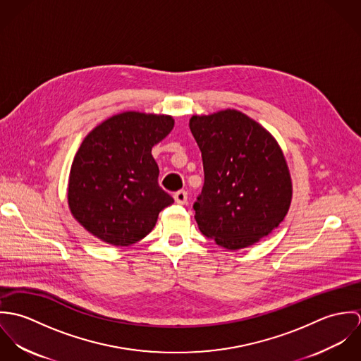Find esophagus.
<instances>
[{"mask_svg": "<svg viewBox=\"0 0 361 361\" xmlns=\"http://www.w3.org/2000/svg\"><path fill=\"white\" fill-rule=\"evenodd\" d=\"M173 199L178 204H186L188 203V193L185 190H179L173 195Z\"/></svg>", "mask_w": 361, "mask_h": 361, "instance_id": "obj_1", "label": "esophagus"}]
</instances>
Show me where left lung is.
<instances>
[{"label": "left lung", "mask_w": 361, "mask_h": 361, "mask_svg": "<svg viewBox=\"0 0 361 361\" xmlns=\"http://www.w3.org/2000/svg\"><path fill=\"white\" fill-rule=\"evenodd\" d=\"M204 186L195 203L199 229L218 246L240 250L268 236L292 203V178L275 137L238 109L193 115Z\"/></svg>", "instance_id": "1"}]
</instances>
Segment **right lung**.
<instances>
[{
	"label": "right lung",
	"instance_id": "1",
	"mask_svg": "<svg viewBox=\"0 0 361 361\" xmlns=\"http://www.w3.org/2000/svg\"><path fill=\"white\" fill-rule=\"evenodd\" d=\"M173 125L171 115L125 111L83 139L69 172L68 206L89 233L125 247L153 231L173 199L158 186L152 149Z\"/></svg>",
	"mask_w": 361,
	"mask_h": 361
}]
</instances>
